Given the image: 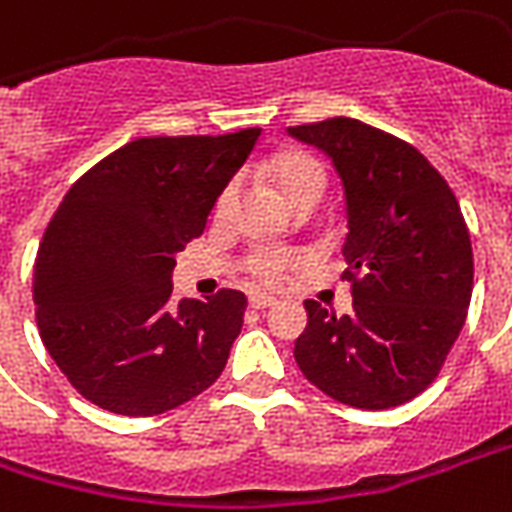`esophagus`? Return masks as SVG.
Instances as JSON below:
<instances>
[{
  "mask_svg": "<svg viewBox=\"0 0 512 512\" xmlns=\"http://www.w3.org/2000/svg\"><path fill=\"white\" fill-rule=\"evenodd\" d=\"M249 306L271 308V306H276V298H271V295H263V292H252V295H249Z\"/></svg>",
  "mask_w": 512,
  "mask_h": 512,
  "instance_id": "esophagus-1",
  "label": "esophagus"
}]
</instances>
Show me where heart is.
I'll use <instances>...</instances> for the list:
<instances>
[{"mask_svg":"<svg viewBox=\"0 0 512 512\" xmlns=\"http://www.w3.org/2000/svg\"><path fill=\"white\" fill-rule=\"evenodd\" d=\"M268 177L276 185V190L282 193V198L295 209L300 204H317L322 193L327 187V174L325 166L308 155V152L300 150H284L279 155H273L271 163H268ZM233 198H236V190L233 187H225L217 198V206L214 212L225 214L233 206ZM290 265V257L284 252H271V249H263L252 257V273H255L260 282H279L282 273L287 271Z\"/></svg>","mask_w":512,"mask_h":512,"instance_id":"heart-1","label":"heart"}]
</instances>
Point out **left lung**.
I'll list each match as a JSON object with an SVG mask.
<instances>
[{
    "instance_id": "8db88e82",
    "label": "left lung",
    "mask_w": 512,
    "mask_h": 512,
    "mask_svg": "<svg viewBox=\"0 0 512 512\" xmlns=\"http://www.w3.org/2000/svg\"><path fill=\"white\" fill-rule=\"evenodd\" d=\"M287 134L319 147L341 177L354 298L341 317L306 300L295 362L351 408L408 403L435 381L470 308L473 247L459 201L416 147L354 117Z\"/></svg>"
}]
</instances>
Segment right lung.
<instances>
[{"instance_id":"right-lung-1","label":"right lung","mask_w":512,"mask_h":512,"mask_svg":"<svg viewBox=\"0 0 512 512\" xmlns=\"http://www.w3.org/2000/svg\"><path fill=\"white\" fill-rule=\"evenodd\" d=\"M257 139H136L69 187L39 244L34 303L45 349L85 400L155 416L220 378L247 298L171 300V273Z\"/></svg>"}]
</instances>
